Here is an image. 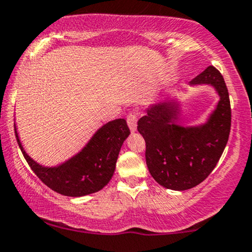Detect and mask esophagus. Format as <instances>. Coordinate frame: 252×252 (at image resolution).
Here are the masks:
<instances>
[{"instance_id": "esophagus-1", "label": "esophagus", "mask_w": 252, "mask_h": 252, "mask_svg": "<svg viewBox=\"0 0 252 252\" xmlns=\"http://www.w3.org/2000/svg\"><path fill=\"white\" fill-rule=\"evenodd\" d=\"M126 122H128L130 131L135 132L136 128H137V117H136V115L129 114L128 117H126Z\"/></svg>"}]
</instances>
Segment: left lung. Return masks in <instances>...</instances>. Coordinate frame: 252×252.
I'll list each match as a JSON object with an SVG mask.
<instances>
[{"label":"left lung","instance_id":"obj_1","mask_svg":"<svg viewBox=\"0 0 252 252\" xmlns=\"http://www.w3.org/2000/svg\"><path fill=\"white\" fill-rule=\"evenodd\" d=\"M189 85H210L218 94L219 102L206 122L190 126L176 123L180 105L174 98L150 105L137 122L146 141L150 175L173 190L193 189L204 181L215 169L230 135V98L220 72L209 66Z\"/></svg>","mask_w":252,"mask_h":252}]
</instances>
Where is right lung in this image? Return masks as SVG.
I'll use <instances>...</instances> for the list:
<instances>
[{"label": "right lung", "instance_id": "obj_1", "mask_svg": "<svg viewBox=\"0 0 252 252\" xmlns=\"http://www.w3.org/2000/svg\"><path fill=\"white\" fill-rule=\"evenodd\" d=\"M14 128L20 149L32 170L46 186L66 196L92 194L105 187L114 175L121 147L130 134L124 118L114 120L100 126L78 154L58 166L46 167L26 153L15 124Z\"/></svg>", "mask_w": 252, "mask_h": 252}]
</instances>
